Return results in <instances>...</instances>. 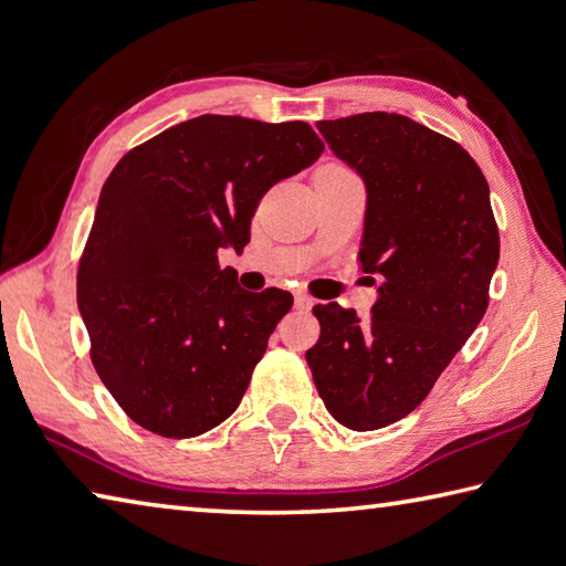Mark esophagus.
<instances>
[{"label":"esophagus","mask_w":566,"mask_h":566,"mask_svg":"<svg viewBox=\"0 0 566 566\" xmlns=\"http://www.w3.org/2000/svg\"><path fill=\"white\" fill-rule=\"evenodd\" d=\"M295 307H297V311H311L313 301L305 293H295Z\"/></svg>","instance_id":"34e87169"}]
</instances>
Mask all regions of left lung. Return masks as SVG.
<instances>
[{"label":"left lung","mask_w":566,"mask_h":566,"mask_svg":"<svg viewBox=\"0 0 566 566\" xmlns=\"http://www.w3.org/2000/svg\"><path fill=\"white\" fill-rule=\"evenodd\" d=\"M317 130L367 187L359 263L377 275L379 297L367 319L315 305L319 339L305 359L327 411L375 431L429 397L483 319L497 223L475 159L411 117L359 113Z\"/></svg>","instance_id":"left-lung-1"}]
</instances>
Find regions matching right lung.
Returning a JSON list of instances; mask_svg holds the SVG:
<instances>
[{
  "instance_id": "1",
  "label": "right lung",
  "mask_w": 566,
  "mask_h": 566,
  "mask_svg": "<svg viewBox=\"0 0 566 566\" xmlns=\"http://www.w3.org/2000/svg\"><path fill=\"white\" fill-rule=\"evenodd\" d=\"M325 145L303 120L199 115L115 165L78 263L91 359L113 399L165 439L207 433L237 411L293 295L249 293L219 251H243L275 182Z\"/></svg>"
}]
</instances>
